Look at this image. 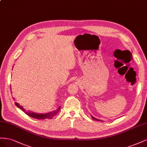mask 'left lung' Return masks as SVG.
<instances>
[{
	"label": "left lung",
	"mask_w": 147,
	"mask_h": 147,
	"mask_svg": "<svg viewBox=\"0 0 147 147\" xmlns=\"http://www.w3.org/2000/svg\"><path fill=\"white\" fill-rule=\"evenodd\" d=\"M91 117H92V118H93V120H96V121H101V120H99V119H97V118H94V117H93L92 115H91Z\"/></svg>",
	"instance_id": "obj_1"
}]
</instances>
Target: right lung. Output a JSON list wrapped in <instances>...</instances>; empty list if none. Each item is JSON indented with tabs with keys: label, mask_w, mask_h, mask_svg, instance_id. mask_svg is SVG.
I'll return each instance as SVG.
<instances>
[{
	"label": "right lung",
	"mask_w": 147,
	"mask_h": 147,
	"mask_svg": "<svg viewBox=\"0 0 147 147\" xmlns=\"http://www.w3.org/2000/svg\"><path fill=\"white\" fill-rule=\"evenodd\" d=\"M14 99V98H13ZM16 106L21 109L22 111L24 112L27 115H29L31 117H33L34 118H36V119H41V120H45L46 118H48V119H51V118H53L55 115H57L60 109L61 106H59L56 110H54L52 112H49L48 113H35V112H31L30 111H28L27 112L26 111L24 110V109L23 108V107L22 106H20L19 105V103L18 102H15Z\"/></svg>",
	"instance_id": "right-lung-1"
}]
</instances>
